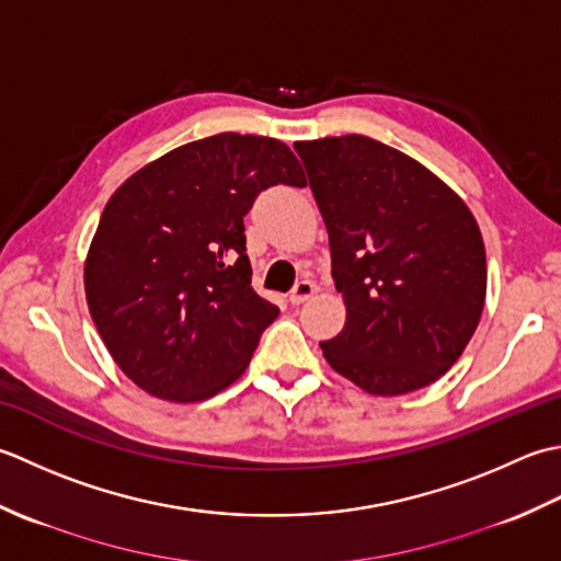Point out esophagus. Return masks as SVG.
<instances>
[{
	"instance_id": "34e87169",
	"label": "esophagus",
	"mask_w": 561,
	"mask_h": 561,
	"mask_svg": "<svg viewBox=\"0 0 561 561\" xmlns=\"http://www.w3.org/2000/svg\"><path fill=\"white\" fill-rule=\"evenodd\" d=\"M317 293V285L312 283V280H300L295 285V288L290 290V295H288V300H290V305H302V302H307L310 300V297Z\"/></svg>"
}]
</instances>
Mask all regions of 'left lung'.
<instances>
[{"instance_id":"left-lung-1","label":"left lung","mask_w":561,"mask_h":561,"mask_svg":"<svg viewBox=\"0 0 561 561\" xmlns=\"http://www.w3.org/2000/svg\"><path fill=\"white\" fill-rule=\"evenodd\" d=\"M324 217L346 324L327 363L360 390L397 397L448 373L486 297L472 210L409 154L365 135L295 142Z\"/></svg>"}]
</instances>
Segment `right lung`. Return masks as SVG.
<instances>
[{"label":"right lung","instance_id":"obj_1","mask_svg":"<svg viewBox=\"0 0 561 561\" xmlns=\"http://www.w3.org/2000/svg\"><path fill=\"white\" fill-rule=\"evenodd\" d=\"M276 184H307L288 145L220 133L145 164L106 203L84 264L87 305L147 394L203 402L247 370L278 307L251 288L244 215Z\"/></svg>","mask_w":561,"mask_h":561}]
</instances>
